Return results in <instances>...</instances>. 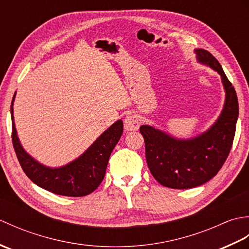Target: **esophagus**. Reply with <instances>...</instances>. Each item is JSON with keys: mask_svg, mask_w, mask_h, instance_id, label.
Segmentation results:
<instances>
[{"mask_svg": "<svg viewBox=\"0 0 249 249\" xmlns=\"http://www.w3.org/2000/svg\"><path fill=\"white\" fill-rule=\"evenodd\" d=\"M140 126V119L138 115L134 113H129L124 119V128L127 131L137 130Z\"/></svg>", "mask_w": 249, "mask_h": 249, "instance_id": "esophagus-1", "label": "esophagus"}]
</instances>
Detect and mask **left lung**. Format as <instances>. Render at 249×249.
Here are the masks:
<instances>
[{
  "instance_id": "obj_1",
  "label": "left lung",
  "mask_w": 249,
  "mask_h": 249,
  "mask_svg": "<svg viewBox=\"0 0 249 249\" xmlns=\"http://www.w3.org/2000/svg\"><path fill=\"white\" fill-rule=\"evenodd\" d=\"M195 52L199 63L213 68L221 77L226 99L219 118L204 133L189 139H177L149 125L140 127L152 176L162 186L174 189L200 186L218 173L230 153L239 118L235 89L219 62L204 49Z\"/></svg>"
}]
</instances>
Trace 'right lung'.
Listing matches in <instances>:
<instances>
[{
	"instance_id": "right-lung-1",
	"label": "right lung",
	"mask_w": 249,
	"mask_h": 249,
	"mask_svg": "<svg viewBox=\"0 0 249 249\" xmlns=\"http://www.w3.org/2000/svg\"><path fill=\"white\" fill-rule=\"evenodd\" d=\"M15 96L16 93L10 106L13 145L21 168L28 178L37 186L55 195L83 197L93 193L104 179L111 152L123 134L122 120H118L104 131L77 160L60 168H50L35 160L20 143L13 114Z\"/></svg>"
}]
</instances>
